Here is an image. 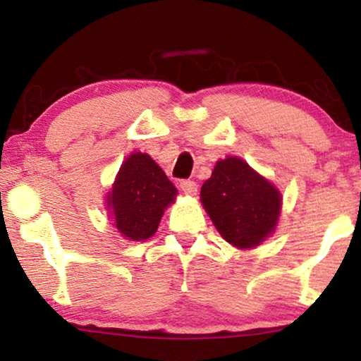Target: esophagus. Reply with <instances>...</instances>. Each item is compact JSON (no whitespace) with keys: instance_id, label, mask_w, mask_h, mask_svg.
<instances>
[{"instance_id":"esophagus-1","label":"esophagus","mask_w":361,"mask_h":361,"mask_svg":"<svg viewBox=\"0 0 361 361\" xmlns=\"http://www.w3.org/2000/svg\"><path fill=\"white\" fill-rule=\"evenodd\" d=\"M180 188H181V191H185L186 195H196V191H198V185L191 180H181Z\"/></svg>"}]
</instances>
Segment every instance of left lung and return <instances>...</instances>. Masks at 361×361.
<instances>
[{
  "label": "left lung",
  "instance_id": "obj_1",
  "mask_svg": "<svg viewBox=\"0 0 361 361\" xmlns=\"http://www.w3.org/2000/svg\"><path fill=\"white\" fill-rule=\"evenodd\" d=\"M202 203L228 243L252 248L275 230L281 198L278 190L243 159L228 157L202 186Z\"/></svg>",
  "mask_w": 361,
  "mask_h": 361
}]
</instances>
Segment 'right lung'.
Here are the masks:
<instances>
[{
    "label": "right lung",
    "instance_id": "obj_1",
    "mask_svg": "<svg viewBox=\"0 0 361 361\" xmlns=\"http://www.w3.org/2000/svg\"><path fill=\"white\" fill-rule=\"evenodd\" d=\"M176 193L149 154L133 153L128 157L108 196L118 231L128 240H148L157 233L163 212L175 202Z\"/></svg>",
    "mask_w": 361,
    "mask_h": 361
}]
</instances>
